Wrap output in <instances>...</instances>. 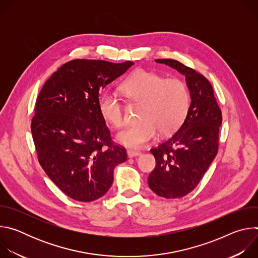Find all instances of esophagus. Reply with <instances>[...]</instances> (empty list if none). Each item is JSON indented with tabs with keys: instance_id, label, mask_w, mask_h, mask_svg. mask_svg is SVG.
<instances>
[{
	"instance_id": "obj_1",
	"label": "esophagus",
	"mask_w": 258,
	"mask_h": 258,
	"mask_svg": "<svg viewBox=\"0 0 258 258\" xmlns=\"http://www.w3.org/2000/svg\"><path fill=\"white\" fill-rule=\"evenodd\" d=\"M138 156H141V152L134 151V150H127V157L128 158H134V157H138Z\"/></svg>"
}]
</instances>
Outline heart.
<instances>
[{
    "label": "heart",
    "instance_id": "obj_1",
    "mask_svg": "<svg viewBox=\"0 0 258 258\" xmlns=\"http://www.w3.org/2000/svg\"><path fill=\"white\" fill-rule=\"evenodd\" d=\"M126 99L141 102L138 123L121 130L116 139L132 149H140L153 141L158 131L162 135L173 133L185 120L190 108V92L178 79H167L148 70H138L121 84ZM98 108L103 119L114 127L123 123L124 107L121 99L112 91L100 95Z\"/></svg>",
    "mask_w": 258,
    "mask_h": 258
}]
</instances>
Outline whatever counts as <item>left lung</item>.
Instances as JSON below:
<instances>
[{"label": "left lung", "instance_id": "left-lung-1", "mask_svg": "<svg viewBox=\"0 0 258 258\" xmlns=\"http://www.w3.org/2000/svg\"><path fill=\"white\" fill-rule=\"evenodd\" d=\"M186 78L191 104L179 128L151 149L156 166L148 177L150 189L171 199L189 194L199 183L217 154L222 111L210 83L196 70L172 59H156Z\"/></svg>", "mask_w": 258, "mask_h": 258}]
</instances>
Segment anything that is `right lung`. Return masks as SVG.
Returning a JSON list of instances; mask_svg holds the SVG:
<instances>
[{
    "mask_svg": "<svg viewBox=\"0 0 258 258\" xmlns=\"http://www.w3.org/2000/svg\"><path fill=\"white\" fill-rule=\"evenodd\" d=\"M133 62L76 59L58 68L36 99L31 134L39 162L55 185L81 202L111 187L126 151L114 145L98 108L99 92Z\"/></svg>",
    "mask_w": 258,
    "mask_h": 258,
    "instance_id": "obj_1",
    "label": "right lung"
}]
</instances>
